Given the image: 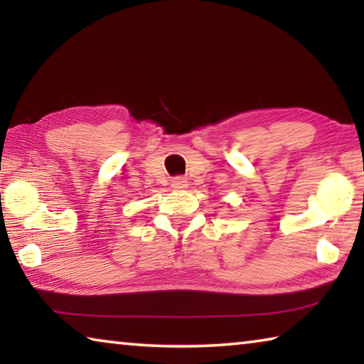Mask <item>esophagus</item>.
Here are the masks:
<instances>
[{
  "label": "esophagus",
  "mask_w": 364,
  "mask_h": 364,
  "mask_svg": "<svg viewBox=\"0 0 364 364\" xmlns=\"http://www.w3.org/2000/svg\"><path fill=\"white\" fill-rule=\"evenodd\" d=\"M186 180H184V178H175L173 180V188H178V189H181V188H186Z\"/></svg>",
  "instance_id": "obj_1"
}]
</instances>
